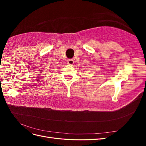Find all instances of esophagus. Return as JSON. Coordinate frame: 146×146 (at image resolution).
<instances>
[{
	"label": "esophagus",
	"mask_w": 146,
	"mask_h": 146,
	"mask_svg": "<svg viewBox=\"0 0 146 146\" xmlns=\"http://www.w3.org/2000/svg\"><path fill=\"white\" fill-rule=\"evenodd\" d=\"M68 63L70 65H73L74 63V61L72 60V59H69L68 61Z\"/></svg>",
	"instance_id": "obj_1"
}]
</instances>
